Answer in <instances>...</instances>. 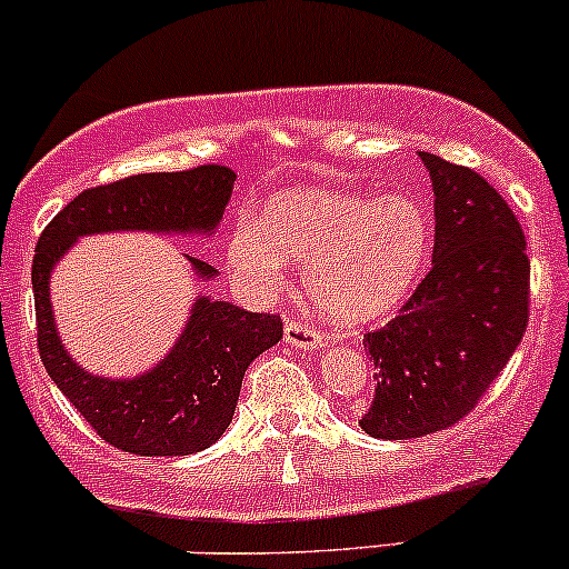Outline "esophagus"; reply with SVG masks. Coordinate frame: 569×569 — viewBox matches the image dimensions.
I'll list each match as a JSON object with an SVG mask.
<instances>
[{"label": "esophagus", "mask_w": 569, "mask_h": 569, "mask_svg": "<svg viewBox=\"0 0 569 569\" xmlns=\"http://www.w3.org/2000/svg\"><path fill=\"white\" fill-rule=\"evenodd\" d=\"M283 336H286V343L295 349H321L325 347V341H321V336L317 330H311V327L300 325V321H295V319L286 321Z\"/></svg>", "instance_id": "34e87169"}]
</instances>
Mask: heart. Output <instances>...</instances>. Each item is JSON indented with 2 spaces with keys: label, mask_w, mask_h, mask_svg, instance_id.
<instances>
[{
  "label": "heart",
  "mask_w": 569,
  "mask_h": 569,
  "mask_svg": "<svg viewBox=\"0 0 569 569\" xmlns=\"http://www.w3.org/2000/svg\"><path fill=\"white\" fill-rule=\"evenodd\" d=\"M432 250V217L416 194L366 198L338 189H286L258 220L228 239V272L252 291L274 295L286 258L306 267L313 302L343 325L391 317L416 291Z\"/></svg>",
  "instance_id": "heart-1"
}]
</instances>
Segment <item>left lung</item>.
Listing matches in <instances>:
<instances>
[{"label":"left lung","instance_id":"8db88e82","mask_svg":"<svg viewBox=\"0 0 569 569\" xmlns=\"http://www.w3.org/2000/svg\"><path fill=\"white\" fill-rule=\"evenodd\" d=\"M421 159L435 189L432 269L399 317L363 338L377 386L360 429L380 440L423 438L468 416L529 325L518 217L473 170Z\"/></svg>","mask_w":569,"mask_h":569}]
</instances>
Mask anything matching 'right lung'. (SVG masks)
Masks as SVG:
<instances>
[{
	"mask_svg": "<svg viewBox=\"0 0 569 569\" xmlns=\"http://www.w3.org/2000/svg\"><path fill=\"white\" fill-rule=\"evenodd\" d=\"M233 181L237 173L222 164L131 176L84 189L40 233L32 261L40 360L62 396L114 449L187 457L217 443L231 427L244 371L283 338V325L269 313L198 295L181 336L151 369L134 377H99L79 366L62 343L51 308V272L79 239L96 233L209 239L231 200ZM183 258L194 278L217 280L211 263Z\"/></svg>",
	"mask_w": 569,
	"mask_h": 569,
	"instance_id": "obj_1",
	"label": "right lung"
}]
</instances>
